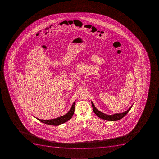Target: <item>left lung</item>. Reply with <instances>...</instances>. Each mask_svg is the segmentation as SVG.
<instances>
[{
	"label": "left lung",
	"instance_id": "8db88e82",
	"mask_svg": "<svg viewBox=\"0 0 159 159\" xmlns=\"http://www.w3.org/2000/svg\"><path fill=\"white\" fill-rule=\"evenodd\" d=\"M91 103L92 105L93 109V111L94 112L97 116L98 117L100 118L101 119H104V120H107V121H115L117 120H120L122 119V118L124 117V116L128 113V112L130 111V110L131 109L132 107V105L129 109H128L125 112L121 113H116L113 115H107L106 114L103 113L102 112L99 111L95 107L94 104L93 103V102L91 101Z\"/></svg>",
	"mask_w": 159,
	"mask_h": 159
}]
</instances>
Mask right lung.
Wrapping results in <instances>:
<instances>
[{"label": "right lung", "instance_id": "right-lung-1", "mask_svg": "<svg viewBox=\"0 0 159 159\" xmlns=\"http://www.w3.org/2000/svg\"><path fill=\"white\" fill-rule=\"evenodd\" d=\"M75 102L72 104V106L71 107L70 110L68 111V113H67L65 115L59 117L55 118V119H50V120H43V119H40L37 118H36V119L41 122L42 123L45 124H48V125H51L57 126L60 124H63L67 121L68 120L72 117V115H74V112H75Z\"/></svg>", "mask_w": 159, "mask_h": 159}]
</instances>
